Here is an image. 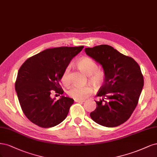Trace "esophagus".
<instances>
[{"mask_svg": "<svg viewBox=\"0 0 157 157\" xmlns=\"http://www.w3.org/2000/svg\"><path fill=\"white\" fill-rule=\"evenodd\" d=\"M74 101L75 102H83L85 100H74Z\"/></svg>", "mask_w": 157, "mask_h": 157, "instance_id": "esophagus-1", "label": "esophagus"}]
</instances>
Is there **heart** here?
Segmentation results:
<instances>
[{
    "label": "heart",
    "instance_id": "obj_1",
    "mask_svg": "<svg viewBox=\"0 0 157 157\" xmlns=\"http://www.w3.org/2000/svg\"><path fill=\"white\" fill-rule=\"evenodd\" d=\"M78 69L87 75L89 82L95 89H99L102 86L105 82V74L104 70L98 69V64L93 59L89 57H83L77 62ZM70 68H66L61 75V82L63 85H68L70 83L69 78ZM92 91V89L89 85H73L69 87L67 94L70 97L76 100H82L87 98Z\"/></svg>",
    "mask_w": 157,
    "mask_h": 157
}]
</instances>
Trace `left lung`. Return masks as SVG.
<instances>
[{
	"instance_id": "8db88e82",
	"label": "left lung",
	"mask_w": 157,
	"mask_h": 157,
	"mask_svg": "<svg viewBox=\"0 0 157 157\" xmlns=\"http://www.w3.org/2000/svg\"><path fill=\"white\" fill-rule=\"evenodd\" d=\"M89 56L102 64L105 79L95 101L97 108L90 113L96 123L115 127L127 121L138 105L144 87L139 64L132 57L119 53L108 45L85 48Z\"/></svg>"
}]
</instances>
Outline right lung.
Returning <instances> with one entry per match:
<instances>
[{
	"instance_id": "right-lung-1",
	"label": "right lung",
	"mask_w": 157,
	"mask_h": 157,
	"mask_svg": "<svg viewBox=\"0 0 157 157\" xmlns=\"http://www.w3.org/2000/svg\"><path fill=\"white\" fill-rule=\"evenodd\" d=\"M79 47L49 48L27 59L20 67L15 83L19 102L25 116L40 127L50 128L63 121L74 100H55L53 91L63 94L59 82L64 70L82 51Z\"/></svg>"
}]
</instances>
